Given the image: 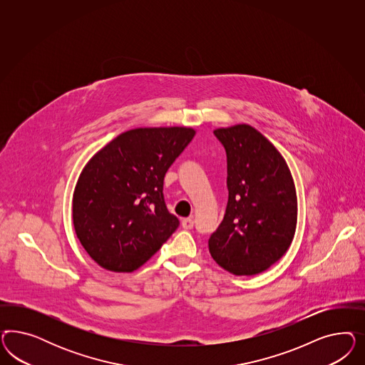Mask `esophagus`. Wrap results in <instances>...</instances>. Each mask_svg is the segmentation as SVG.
I'll return each instance as SVG.
<instances>
[{
	"label": "esophagus",
	"mask_w": 365,
	"mask_h": 365,
	"mask_svg": "<svg viewBox=\"0 0 365 365\" xmlns=\"http://www.w3.org/2000/svg\"><path fill=\"white\" fill-rule=\"evenodd\" d=\"M192 226H194V221L191 220V218H185V220H182V227L183 229H192Z\"/></svg>",
	"instance_id": "34e87169"
}]
</instances>
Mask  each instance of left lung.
Instances as JSON below:
<instances>
[{
	"mask_svg": "<svg viewBox=\"0 0 365 365\" xmlns=\"http://www.w3.org/2000/svg\"><path fill=\"white\" fill-rule=\"evenodd\" d=\"M227 156L229 200L209 250L235 276L265 272L287 253L297 226V195L284 156L249 124L217 128Z\"/></svg>",
	"mask_w": 365,
	"mask_h": 365,
	"instance_id": "obj_1",
	"label": "left lung"
}]
</instances>
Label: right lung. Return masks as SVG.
<instances>
[{"label": "right lung", "mask_w": 365, "mask_h": 365, "mask_svg": "<svg viewBox=\"0 0 365 365\" xmlns=\"http://www.w3.org/2000/svg\"><path fill=\"white\" fill-rule=\"evenodd\" d=\"M194 135L187 127L135 128L89 159L73 191L72 220L96 264L116 273L133 272L177 230L163 180Z\"/></svg>", "instance_id": "obj_1"}]
</instances>
